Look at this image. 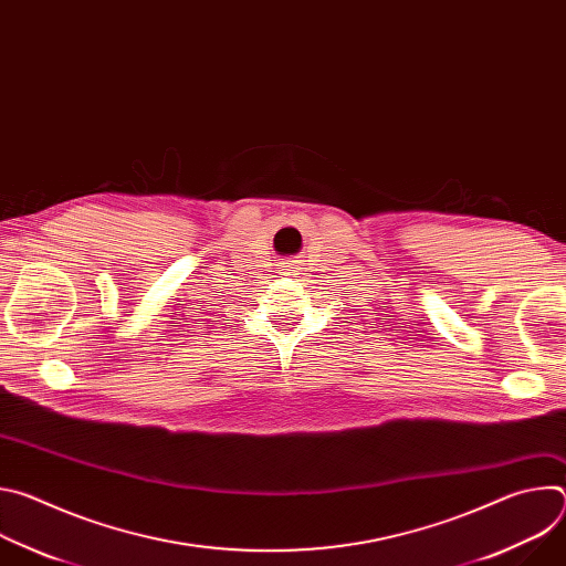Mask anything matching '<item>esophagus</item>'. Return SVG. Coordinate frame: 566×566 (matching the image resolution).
Instances as JSON below:
<instances>
[{"mask_svg": "<svg viewBox=\"0 0 566 566\" xmlns=\"http://www.w3.org/2000/svg\"><path fill=\"white\" fill-rule=\"evenodd\" d=\"M284 271H286V273H289V275H295V271H297V266H295V264H286V266H284Z\"/></svg>", "mask_w": 566, "mask_h": 566, "instance_id": "34e87169", "label": "esophagus"}]
</instances>
